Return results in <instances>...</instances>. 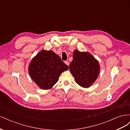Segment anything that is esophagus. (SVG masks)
Masks as SVG:
<instances>
[{"label": "esophagus", "mask_w": 130, "mask_h": 130, "mask_svg": "<svg viewBox=\"0 0 130 130\" xmlns=\"http://www.w3.org/2000/svg\"><path fill=\"white\" fill-rule=\"evenodd\" d=\"M64 63H65L66 65L69 66V62H68V61H64Z\"/></svg>", "instance_id": "1"}]
</instances>
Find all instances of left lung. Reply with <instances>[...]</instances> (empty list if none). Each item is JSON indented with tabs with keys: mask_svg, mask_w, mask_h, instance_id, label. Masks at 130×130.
Instances as JSON below:
<instances>
[{
	"mask_svg": "<svg viewBox=\"0 0 130 130\" xmlns=\"http://www.w3.org/2000/svg\"><path fill=\"white\" fill-rule=\"evenodd\" d=\"M73 60L69 66L76 83L81 87L88 88L97 79L100 67L98 60L88 52H81L75 49Z\"/></svg>",
	"mask_w": 130,
	"mask_h": 130,
	"instance_id": "left-lung-1",
	"label": "left lung"
}]
</instances>
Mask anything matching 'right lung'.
Returning a JSON list of instances; mask_svg holds the SVG:
<instances>
[{
  "instance_id": "add662e5",
  "label": "right lung",
  "mask_w": 130,
  "mask_h": 130,
  "mask_svg": "<svg viewBox=\"0 0 130 130\" xmlns=\"http://www.w3.org/2000/svg\"><path fill=\"white\" fill-rule=\"evenodd\" d=\"M68 66L52 50H42L31 60L28 67L31 78L39 87L47 90L58 81L61 74Z\"/></svg>"
}]
</instances>
